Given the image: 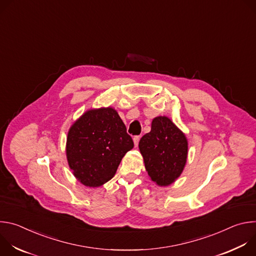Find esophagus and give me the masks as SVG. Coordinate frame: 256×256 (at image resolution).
I'll return each instance as SVG.
<instances>
[{
    "label": "esophagus",
    "mask_w": 256,
    "mask_h": 256,
    "mask_svg": "<svg viewBox=\"0 0 256 256\" xmlns=\"http://www.w3.org/2000/svg\"><path fill=\"white\" fill-rule=\"evenodd\" d=\"M140 136H134V144L136 147H138V142H140Z\"/></svg>",
    "instance_id": "1"
}]
</instances>
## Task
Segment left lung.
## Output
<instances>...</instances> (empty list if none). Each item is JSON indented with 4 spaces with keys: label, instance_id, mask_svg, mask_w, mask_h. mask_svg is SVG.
I'll return each mask as SVG.
<instances>
[{
    "label": "left lung",
    "instance_id": "8db88e82",
    "mask_svg": "<svg viewBox=\"0 0 256 256\" xmlns=\"http://www.w3.org/2000/svg\"><path fill=\"white\" fill-rule=\"evenodd\" d=\"M138 149L151 180L159 186H168L184 169L188 144L186 134L170 118L157 116L151 132L140 140Z\"/></svg>",
    "mask_w": 256,
    "mask_h": 256
}]
</instances>
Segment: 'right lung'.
Masks as SVG:
<instances>
[{"mask_svg":"<svg viewBox=\"0 0 256 256\" xmlns=\"http://www.w3.org/2000/svg\"><path fill=\"white\" fill-rule=\"evenodd\" d=\"M134 148L132 136L112 107L90 109L70 126L66 159L82 184L97 188L110 180L124 156Z\"/></svg>","mask_w":256,"mask_h":256,"instance_id":"1","label":"right lung"}]
</instances>
